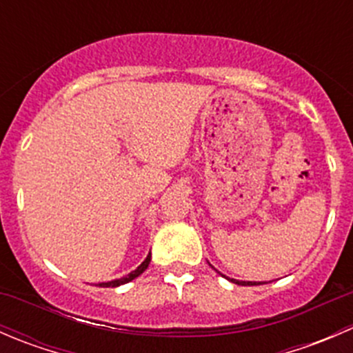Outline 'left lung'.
Wrapping results in <instances>:
<instances>
[{
	"label": "left lung",
	"mask_w": 353,
	"mask_h": 353,
	"mask_svg": "<svg viewBox=\"0 0 353 353\" xmlns=\"http://www.w3.org/2000/svg\"><path fill=\"white\" fill-rule=\"evenodd\" d=\"M229 280L232 283H237V285H259V283H261V282H241V280H234V279H229Z\"/></svg>",
	"instance_id": "obj_1"
}]
</instances>
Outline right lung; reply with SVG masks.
<instances>
[{"label":"right lung","instance_id":"right-lung-1","mask_svg":"<svg viewBox=\"0 0 353 353\" xmlns=\"http://www.w3.org/2000/svg\"><path fill=\"white\" fill-rule=\"evenodd\" d=\"M150 259H152V254H148L147 259H145V261L141 263V265L138 266L137 270H133V272H131V273H128L126 276H123V279L112 280V282H102V283H99L97 287H119V285H124V283L131 282V280H134V279H137V276H140L141 273H143L145 270L148 268V265H150Z\"/></svg>","mask_w":353,"mask_h":353}]
</instances>
